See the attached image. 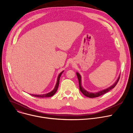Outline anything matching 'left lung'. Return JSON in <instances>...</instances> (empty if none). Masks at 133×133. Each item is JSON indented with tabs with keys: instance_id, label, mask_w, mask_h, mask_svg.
<instances>
[{
	"instance_id": "left-lung-1",
	"label": "left lung",
	"mask_w": 133,
	"mask_h": 133,
	"mask_svg": "<svg viewBox=\"0 0 133 133\" xmlns=\"http://www.w3.org/2000/svg\"><path fill=\"white\" fill-rule=\"evenodd\" d=\"M76 75H77V77L79 80V89L82 92V93L85 96L90 97V98H94V97H99L100 96H101L103 94H104L105 93L108 92L109 90H110L111 89H112L113 88H114L116 85H117V83L120 79V76L118 77V78L117 79V81L115 82V83H114L113 85L111 86L110 87H109V88L106 89H104L101 90V91H100L99 92H97V93H90L87 92V90H86L84 88H83L81 85V76L78 73H76Z\"/></svg>"
}]
</instances>
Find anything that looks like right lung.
<instances>
[{
  "instance_id": "add662e5",
  "label": "right lung",
  "mask_w": 133,
  "mask_h": 133,
  "mask_svg": "<svg viewBox=\"0 0 133 133\" xmlns=\"http://www.w3.org/2000/svg\"><path fill=\"white\" fill-rule=\"evenodd\" d=\"M62 71V72H61L59 76L58 77V79H57V83H56V85L55 86V88H54V89L52 90V91H51V92L48 93H47V94H41V95H35V94H31V95L33 96H35V97H51L52 96H53L55 93L57 91V89H58V86H59V80H60V76L62 74V73H63Z\"/></svg>"
}]
</instances>
